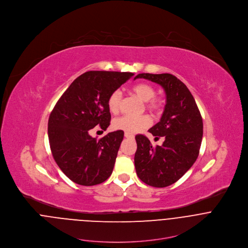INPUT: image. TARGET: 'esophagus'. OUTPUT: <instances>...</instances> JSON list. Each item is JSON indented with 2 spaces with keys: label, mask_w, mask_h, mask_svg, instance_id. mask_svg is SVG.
<instances>
[{
  "label": "esophagus",
  "mask_w": 248,
  "mask_h": 248,
  "mask_svg": "<svg viewBox=\"0 0 248 248\" xmlns=\"http://www.w3.org/2000/svg\"><path fill=\"white\" fill-rule=\"evenodd\" d=\"M124 137H125L126 139H134V136L131 135V134H128V133H125V134H124Z\"/></svg>",
  "instance_id": "obj_1"
}]
</instances>
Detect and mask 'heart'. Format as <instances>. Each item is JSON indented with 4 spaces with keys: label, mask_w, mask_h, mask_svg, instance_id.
Listing matches in <instances>:
<instances>
[{
    "label": "heart",
    "mask_w": 248,
    "mask_h": 248,
    "mask_svg": "<svg viewBox=\"0 0 248 248\" xmlns=\"http://www.w3.org/2000/svg\"><path fill=\"white\" fill-rule=\"evenodd\" d=\"M131 91L140 99L145 102V107L151 111H157L160 109L161 103L155 97V90L153 86L147 83H139L132 87ZM122 93L119 90L113 91L108 98V108L111 113H116L119 110ZM151 124V119L147 115L141 116H128L124 115L113 120L112 127L115 130L124 131L128 134L139 133Z\"/></svg>",
    "instance_id": "obj_1"
}]
</instances>
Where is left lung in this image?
<instances>
[{
  "instance_id": "left-lung-1",
  "label": "left lung",
  "mask_w": 248,
  "mask_h": 248,
  "mask_svg": "<svg viewBox=\"0 0 248 248\" xmlns=\"http://www.w3.org/2000/svg\"><path fill=\"white\" fill-rule=\"evenodd\" d=\"M160 85L166 93V105L160 121L149 132L161 146L153 147L143 135H138L135 166L138 177L150 186L162 188L177 181L195 163L202 140L203 123L197 103L184 83L173 74L140 73Z\"/></svg>"
}]
</instances>
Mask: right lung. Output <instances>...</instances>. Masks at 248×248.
Listing matches in <instances>:
<instances>
[{"label":"right lung","mask_w":248,"mask_h":248,"mask_svg":"<svg viewBox=\"0 0 248 248\" xmlns=\"http://www.w3.org/2000/svg\"><path fill=\"white\" fill-rule=\"evenodd\" d=\"M132 76V72L87 71L71 83L50 112V150L73 182L93 186L111 175L124 132L108 133L98 140L89 132L95 126L106 131L110 121L108 98Z\"/></svg>","instance_id":"add662e5"}]
</instances>
